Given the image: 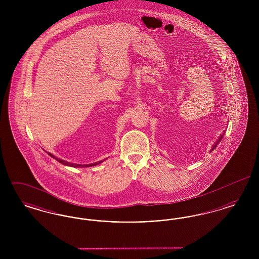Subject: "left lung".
Segmentation results:
<instances>
[{
	"label": "left lung",
	"instance_id": "left-lung-1",
	"mask_svg": "<svg viewBox=\"0 0 259 259\" xmlns=\"http://www.w3.org/2000/svg\"><path fill=\"white\" fill-rule=\"evenodd\" d=\"M223 136H224V134H222V135H221V137H220V138H219V140H218V141H217V142H215V143H214V145H213V146H212V148H211V150H213V149H214V148H217V146H218V145H219V143H220V142H221V141H222V138H223ZM211 150H210V151H211Z\"/></svg>",
	"mask_w": 259,
	"mask_h": 259
}]
</instances>
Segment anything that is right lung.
Listing matches in <instances>:
<instances>
[{"instance_id":"1","label":"right lung","mask_w":259,"mask_h":259,"mask_svg":"<svg viewBox=\"0 0 259 259\" xmlns=\"http://www.w3.org/2000/svg\"><path fill=\"white\" fill-rule=\"evenodd\" d=\"M49 155L51 156L52 158H54L55 160L58 161L59 163H61V164H63V165H65V166H71V167H79V166H82V165H79V164H74V163H70V162H67V161L62 160V159H60V158H57V157H55L54 155H52V154L50 153V152H49ZM101 162H102V161H101ZM99 163H100V162H99Z\"/></svg>"}]
</instances>
